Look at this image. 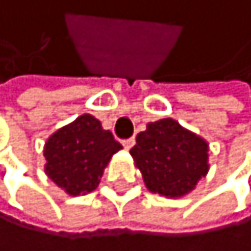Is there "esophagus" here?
<instances>
[{
	"mask_svg": "<svg viewBox=\"0 0 251 251\" xmlns=\"http://www.w3.org/2000/svg\"><path fill=\"white\" fill-rule=\"evenodd\" d=\"M122 145H124L126 150H130L133 145H135V138H127V140H122Z\"/></svg>",
	"mask_w": 251,
	"mask_h": 251,
	"instance_id": "1",
	"label": "esophagus"
}]
</instances>
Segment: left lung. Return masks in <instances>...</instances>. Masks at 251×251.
Returning <instances> with one entry per match:
<instances>
[{"instance_id": "left-lung-1", "label": "left lung", "mask_w": 251, "mask_h": 251, "mask_svg": "<svg viewBox=\"0 0 251 251\" xmlns=\"http://www.w3.org/2000/svg\"><path fill=\"white\" fill-rule=\"evenodd\" d=\"M130 154L147 189L168 198L187 195L209 169L208 143L171 118L150 122Z\"/></svg>"}]
</instances>
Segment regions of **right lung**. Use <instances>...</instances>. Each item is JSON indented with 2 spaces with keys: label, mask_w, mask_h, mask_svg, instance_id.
Returning a JSON list of instances; mask_svg holds the SVG:
<instances>
[{
  "label": "right lung",
  "mask_w": 251,
  "mask_h": 251,
  "mask_svg": "<svg viewBox=\"0 0 251 251\" xmlns=\"http://www.w3.org/2000/svg\"><path fill=\"white\" fill-rule=\"evenodd\" d=\"M122 148L92 114H82L56 130L45 143V173L72 197L98 187L104 168Z\"/></svg>",
  "instance_id": "add662e5"
}]
</instances>
